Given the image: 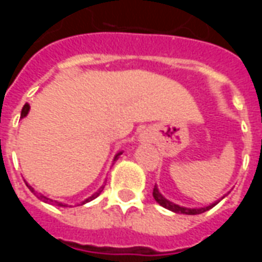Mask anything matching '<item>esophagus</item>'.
Returning <instances> with one entry per match:
<instances>
[{
  "label": "esophagus",
  "instance_id": "esophagus-1",
  "mask_svg": "<svg viewBox=\"0 0 262 262\" xmlns=\"http://www.w3.org/2000/svg\"><path fill=\"white\" fill-rule=\"evenodd\" d=\"M142 140H144V136H142Z\"/></svg>",
  "mask_w": 262,
  "mask_h": 262
}]
</instances>
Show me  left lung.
Returning a JSON list of instances; mask_svg holds the SVG:
<instances>
[{
  "instance_id": "obj_1",
  "label": "left lung",
  "mask_w": 262,
  "mask_h": 262,
  "mask_svg": "<svg viewBox=\"0 0 262 262\" xmlns=\"http://www.w3.org/2000/svg\"><path fill=\"white\" fill-rule=\"evenodd\" d=\"M153 196H154V199H156V202L160 203L163 208L168 209V210H171V212H174V213L199 214V213H203V212H206V210H209V209L213 208L214 205H217V203L220 202V199H223L226 195L225 196L220 198L219 201H214L213 203H210V205H208V206H203V208H187V206H181V205H177V203L171 202V201H168L167 198H164L163 195H161V192L159 191L157 185H156L153 189Z\"/></svg>"
}]
</instances>
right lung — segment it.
I'll return each instance as SVG.
<instances>
[{
    "label": "right lung",
    "mask_w": 262,
    "mask_h": 262,
    "mask_svg": "<svg viewBox=\"0 0 262 262\" xmlns=\"http://www.w3.org/2000/svg\"><path fill=\"white\" fill-rule=\"evenodd\" d=\"M29 109H31V106H29V103H25V105H24V108H22V112H20V118H25L26 115L29 114ZM120 154H122V151H119V153L115 154L114 161H116V160L119 159ZM25 182H26V181H25ZM26 187L29 188V189H31L32 192L35 193V189H33V188H32L31 185L28 184V182H26ZM102 189H103V185H102V187H101V188H99V189H98L97 192H94V193H92V195H91V196H88V198H86V199H84V201H82V202L78 203V205H84V203H86V202H91L92 199H95V198H97V196H99V193L102 192ZM35 195H36V193H35ZM37 198H39L40 201H43V202L52 203V205H56V206H63V208H71V206H73V205H67V203L59 202V201H53V199H50V198L45 196V195H42V193H39V195H37ZM78 205H77V206H78Z\"/></svg>",
    "instance_id": "add662e5"
}]
</instances>
